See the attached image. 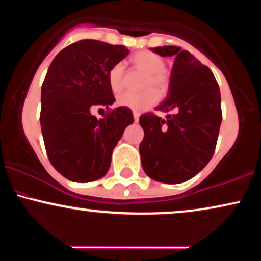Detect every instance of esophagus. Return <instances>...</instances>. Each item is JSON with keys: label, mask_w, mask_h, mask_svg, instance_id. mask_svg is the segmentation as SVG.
<instances>
[{"label": "esophagus", "mask_w": 261, "mask_h": 261, "mask_svg": "<svg viewBox=\"0 0 261 261\" xmlns=\"http://www.w3.org/2000/svg\"><path fill=\"white\" fill-rule=\"evenodd\" d=\"M139 118H140V113H139V112H135V110H134V119H135V122L139 121Z\"/></svg>", "instance_id": "esophagus-1"}]
</instances>
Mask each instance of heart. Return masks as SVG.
I'll list each match as a JSON object with an SVG mask.
<instances>
[{
	"mask_svg": "<svg viewBox=\"0 0 261 261\" xmlns=\"http://www.w3.org/2000/svg\"><path fill=\"white\" fill-rule=\"evenodd\" d=\"M131 61L136 67L147 73V79L145 81L143 88L147 91L142 93H131L126 92L119 95L118 104L121 107L130 108L133 110H143L152 107L157 103L158 94H164L169 88V76L166 72V62L158 56L157 54L151 51H140L131 58ZM108 82H109L110 89L114 93H119L124 88V65L116 64L110 68L108 73ZM148 88H153L148 90Z\"/></svg>",
	"mask_w": 261,
	"mask_h": 261,
	"instance_id": "heart-1",
	"label": "heart"
}]
</instances>
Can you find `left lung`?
Returning <instances> with one entry per match:
<instances>
[{"instance_id": "left-lung-1", "label": "left lung", "mask_w": 261, "mask_h": 261, "mask_svg": "<svg viewBox=\"0 0 261 261\" xmlns=\"http://www.w3.org/2000/svg\"><path fill=\"white\" fill-rule=\"evenodd\" d=\"M161 56H174L169 92L158 106L173 112L162 119L140 116L145 137L140 143L142 168L149 178L167 184L187 181L214 155L222 121L221 93L214 73L179 46L152 47Z\"/></svg>"}]
</instances>
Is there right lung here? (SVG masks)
<instances>
[{"label": "right lung", "mask_w": 261, "mask_h": 261, "mask_svg": "<svg viewBox=\"0 0 261 261\" xmlns=\"http://www.w3.org/2000/svg\"><path fill=\"white\" fill-rule=\"evenodd\" d=\"M130 53L124 45L80 40L53 60L41 86L40 125L50 163L68 180L87 182L107 174L113 149L134 122L126 107L108 110L103 119L93 107L115 101L108 73Z\"/></svg>", "instance_id": "right-lung-1"}]
</instances>
